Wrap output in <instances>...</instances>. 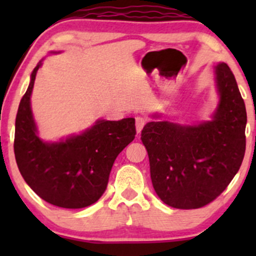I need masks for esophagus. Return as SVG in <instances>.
Segmentation results:
<instances>
[{"label": "esophagus", "instance_id": "esophagus-1", "mask_svg": "<svg viewBox=\"0 0 256 256\" xmlns=\"http://www.w3.org/2000/svg\"><path fill=\"white\" fill-rule=\"evenodd\" d=\"M146 124V118H144V116H136V130H137V134H140V132L142 131V128H144Z\"/></svg>", "mask_w": 256, "mask_h": 256}]
</instances>
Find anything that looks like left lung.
Returning <instances> with one entry per match:
<instances>
[{
    "instance_id": "8db88e82",
    "label": "left lung",
    "mask_w": 256,
    "mask_h": 256,
    "mask_svg": "<svg viewBox=\"0 0 256 256\" xmlns=\"http://www.w3.org/2000/svg\"><path fill=\"white\" fill-rule=\"evenodd\" d=\"M220 96L210 122L182 126L150 122L140 140L149 156L158 196L179 210L210 204L226 189L246 152V104L230 67H214Z\"/></svg>"
}]
</instances>
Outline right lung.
<instances>
[{
  "mask_svg": "<svg viewBox=\"0 0 256 256\" xmlns=\"http://www.w3.org/2000/svg\"><path fill=\"white\" fill-rule=\"evenodd\" d=\"M40 62L20 101L16 119L14 154L28 186L49 204L62 208H84L104 192L114 161L134 140V118L119 122L98 120L89 130L56 143L37 136L30 98Z\"/></svg>",
  "mask_w": 256,
  "mask_h": 256,
  "instance_id": "obj_1",
  "label": "right lung"
}]
</instances>
